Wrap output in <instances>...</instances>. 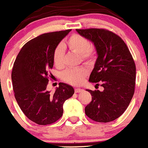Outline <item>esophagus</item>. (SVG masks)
I'll list each match as a JSON object with an SVG mask.
<instances>
[{
  "label": "esophagus",
  "mask_w": 148,
  "mask_h": 148,
  "mask_svg": "<svg viewBox=\"0 0 148 148\" xmlns=\"http://www.w3.org/2000/svg\"><path fill=\"white\" fill-rule=\"evenodd\" d=\"M83 89L82 88H75V93H79L81 91H82Z\"/></svg>",
  "instance_id": "34e87169"
}]
</instances>
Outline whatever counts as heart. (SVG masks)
I'll return each instance as SVG.
<instances>
[{
	"instance_id": "heart-1",
	"label": "heart",
	"mask_w": 148,
	"mask_h": 148,
	"mask_svg": "<svg viewBox=\"0 0 148 148\" xmlns=\"http://www.w3.org/2000/svg\"><path fill=\"white\" fill-rule=\"evenodd\" d=\"M66 46L73 52L80 54L83 62H93L96 60L97 52L94 46L91 45L89 40L80 34H73L66 42ZM64 49L62 45H58L53 53V62L57 67H60L64 63ZM88 75V70L84 67L69 69L62 73L64 81L73 85H80L84 82Z\"/></svg>"
}]
</instances>
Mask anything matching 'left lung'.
I'll return each instance as SVG.
<instances>
[{"instance_id": "obj_1", "label": "left lung", "mask_w": 148, "mask_h": 148, "mask_svg": "<svg viewBox=\"0 0 148 148\" xmlns=\"http://www.w3.org/2000/svg\"><path fill=\"white\" fill-rule=\"evenodd\" d=\"M81 36L94 43L98 57L89 81L100 83L104 88L90 92L91 101L85 108L89 119L99 123L115 120L129 106L135 88L136 66L123 39L102 28L76 29Z\"/></svg>"}]
</instances>
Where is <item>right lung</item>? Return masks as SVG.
<instances>
[{
	"mask_svg": "<svg viewBox=\"0 0 148 148\" xmlns=\"http://www.w3.org/2000/svg\"><path fill=\"white\" fill-rule=\"evenodd\" d=\"M71 29L42 34L25 43L19 52L12 72L14 97L27 117L38 125L55 123L63 114V104L74 94L70 85L60 83L55 92L46 90L53 53Z\"/></svg>",
	"mask_w": 148,
	"mask_h": 148,
	"instance_id": "obj_1",
	"label": "right lung"
}]
</instances>
